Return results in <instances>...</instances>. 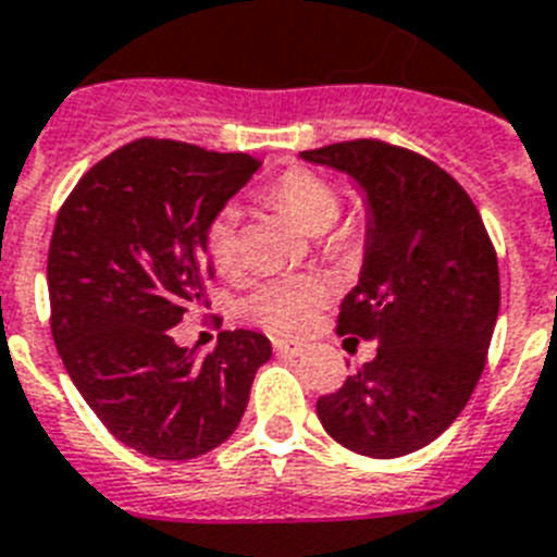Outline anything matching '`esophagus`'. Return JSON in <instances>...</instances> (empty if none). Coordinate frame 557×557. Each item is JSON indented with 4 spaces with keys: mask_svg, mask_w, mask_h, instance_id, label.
<instances>
[{
    "mask_svg": "<svg viewBox=\"0 0 557 557\" xmlns=\"http://www.w3.org/2000/svg\"><path fill=\"white\" fill-rule=\"evenodd\" d=\"M274 350H277L280 357H300L306 345L294 343V339H274Z\"/></svg>",
    "mask_w": 557,
    "mask_h": 557,
    "instance_id": "obj_1",
    "label": "esophagus"
}]
</instances>
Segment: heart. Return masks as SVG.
<instances>
[{
	"mask_svg": "<svg viewBox=\"0 0 557 557\" xmlns=\"http://www.w3.org/2000/svg\"><path fill=\"white\" fill-rule=\"evenodd\" d=\"M271 207L286 212L306 235H322L334 226L339 214V195L334 186L314 170L292 166L265 189ZM357 221L334 228L329 235V249L334 255H348L357 246ZM209 260L223 274H235L240 269V228H237L235 209H221L212 214L203 235ZM325 300V286L314 277L269 280L251 288L240 302V314L260 322L277 334H300L311 325L314 314Z\"/></svg>",
	"mask_w": 557,
	"mask_h": 557,
	"instance_id": "heart-1",
	"label": "heart"
}]
</instances>
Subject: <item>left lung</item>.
<instances>
[{"mask_svg": "<svg viewBox=\"0 0 557 557\" xmlns=\"http://www.w3.org/2000/svg\"><path fill=\"white\" fill-rule=\"evenodd\" d=\"M300 158L345 172L366 195V257L336 331L380 343L317 399V416L359 456L422 450L456 422L487 362L502 306L487 228L459 181L410 149L359 138Z\"/></svg>", "mask_w": 557, "mask_h": 557, "instance_id": "8db88e82", "label": "left lung"}]
</instances>
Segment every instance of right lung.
Wrapping results in <instances>:
<instances>
[{"label": "right lung", "mask_w": 557, "mask_h": 557, "mask_svg": "<svg viewBox=\"0 0 557 557\" xmlns=\"http://www.w3.org/2000/svg\"><path fill=\"white\" fill-rule=\"evenodd\" d=\"M260 161L138 138L70 191L48 255L50 331L70 380L112 436L163 461L223 445L271 343L221 331L212 354L181 348L184 311L207 306V223Z\"/></svg>", "instance_id": "1"}]
</instances>
